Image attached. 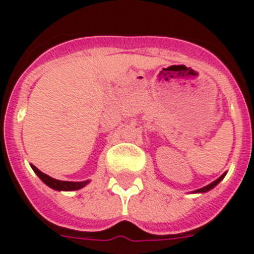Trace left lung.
<instances>
[{
	"instance_id": "8db88e82",
	"label": "left lung",
	"mask_w": 254,
	"mask_h": 254,
	"mask_svg": "<svg viewBox=\"0 0 254 254\" xmlns=\"http://www.w3.org/2000/svg\"><path fill=\"white\" fill-rule=\"evenodd\" d=\"M224 177H225V173H224L223 176L220 177V178H217L216 181H215V182H212V183H210V185H208V186H206V187H202V188H199V190H194V193H203V192H207V190H212V188H214L215 186H217V185H219V182L221 181V179H223Z\"/></svg>"
}]
</instances>
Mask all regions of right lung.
I'll return each mask as SVG.
<instances>
[{
    "label": "right lung",
    "instance_id": "add662e5",
    "mask_svg": "<svg viewBox=\"0 0 254 254\" xmlns=\"http://www.w3.org/2000/svg\"><path fill=\"white\" fill-rule=\"evenodd\" d=\"M33 170L35 172L38 177L42 179V182H44L48 187H51L52 190H80V188L85 187V186L89 183V181L85 182H67V181H58V179L52 178V177L47 176L43 172H40L38 168H35L34 165H31Z\"/></svg>",
    "mask_w": 254,
    "mask_h": 254
}]
</instances>
